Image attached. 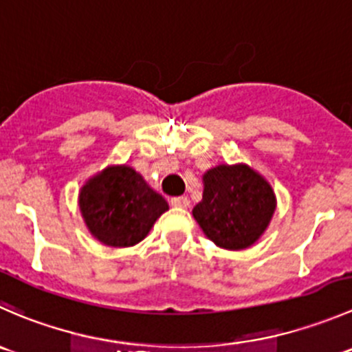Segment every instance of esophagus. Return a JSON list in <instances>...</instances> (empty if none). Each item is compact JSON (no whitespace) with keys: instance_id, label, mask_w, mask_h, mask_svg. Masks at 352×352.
<instances>
[{"instance_id":"obj_1","label":"esophagus","mask_w":352,"mask_h":352,"mask_svg":"<svg viewBox=\"0 0 352 352\" xmlns=\"http://www.w3.org/2000/svg\"><path fill=\"white\" fill-rule=\"evenodd\" d=\"M171 205H173V207L186 208V207H190V198H188V197H175V198H171Z\"/></svg>"}]
</instances>
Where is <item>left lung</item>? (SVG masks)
<instances>
[{
  "mask_svg": "<svg viewBox=\"0 0 352 352\" xmlns=\"http://www.w3.org/2000/svg\"><path fill=\"white\" fill-rule=\"evenodd\" d=\"M276 204L269 181L250 166L221 164L204 175V195L193 217L219 248L238 252L258 241Z\"/></svg>",
  "mask_w": 352,
  "mask_h": 352,
  "instance_id": "left-lung-1",
  "label": "left lung"
}]
</instances>
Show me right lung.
Masks as SVG:
<instances>
[{"label":"right lung","instance_id":"right-lung-1","mask_svg":"<svg viewBox=\"0 0 352 352\" xmlns=\"http://www.w3.org/2000/svg\"><path fill=\"white\" fill-rule=\"evenodd\" d=\"M78 205L87 229L102 245L126 248L140 243L169 208L130 166H109L82 186Z\"/></svg>","mask_w":352,"mask_h":352}]
</instances>
